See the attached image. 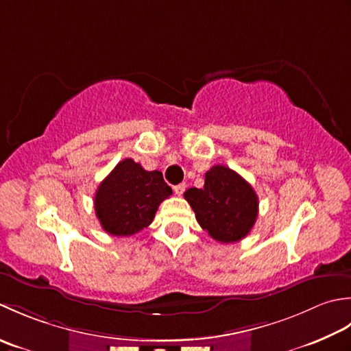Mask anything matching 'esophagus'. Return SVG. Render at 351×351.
Segmentation results:
<instances>
[{"instance_id": "obj_1", "label": "esophagus", "mask_w": 351, "mask_h": 351, "mask_svg": "<svg viewBox=\"0 0 351 351\" xmlns=\"http://www.w3.org/2000/svg\"><path fill=\"white\" fill-rule=\"evenodd\" d=\"M184 189H186V184L184 183H180V184H177V186H174V194L176 195H183V192H184Z\"/></svg>"}]
</instances>
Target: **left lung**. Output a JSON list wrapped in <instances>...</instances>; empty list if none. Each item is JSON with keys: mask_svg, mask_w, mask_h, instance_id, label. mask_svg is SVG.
Masks as SVG:
<instances>
[{"mask_svg": "<svg viewBox=\"0 0 351 351\" xmlns=\"http://www.w3.org/2000/svg\"><path fill=\"white\" fill-rule=\"evenodd\" d=\"M184 199L194 209L203 230L223 244L244 239L253 228L259 210L252 184L223 165L207 171L203 189H188Z\"/></svg>", "mask_w": 351, "mask_h": 351, "instance_id": "1", "label": "left lung"}]
</instances>
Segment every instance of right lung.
I'll return each instance as SVG.
<instances>
[{"mask_svg": "<svg viewBox=\"0 0 351 351\" xmlns=\"http://www.w3.org/2000/svg\"><path fill=\"white\" fill-rule=\"evenodd\" d=\"M171 194L160 171H145L133 159H124L98 186L97 218L106 233L132 236L153 223L157 207Z\"/></svg>", "mask_w": 351, "mask_h": 351, "instance_id": "1", "label": "right lung"}]
</instances>
